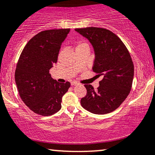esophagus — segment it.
<instances>
[{"mask_svg":"<svg viewBox=\"0 0 155 155\" xmlns=\"http://www.w3.org/2000/svg\"><path fill=\"white\" fill-rule=\"evenodd\" d=\"M71 86H76V85H78L79 84H78L77 82H71Z\"/></svg>","mask_w":155,"mask_h":155,"instance_id":"34e87169","label":"esophagus"}]
</instances>
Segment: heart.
<instances>
[{
  "instance_id": "1",
  "label": "heart",
  "mask_w": 155,
  "mask_h": 155,
  "mask_svg": "<svg viewBox=\"0 0 155 155\" xmlns=\"http://www.w3.org/2000/svg\"><path fill=\"white\" fill-rule=\"evenodd\" d=\"M89 48V44H88L85 41H79V44H78L77 46H76V49H77V48Z\"/></svg>"
}]
</instances>
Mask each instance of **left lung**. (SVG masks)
Wrapping results in <instances>:
<instances>
[{
  "label": "left lung",
  "mask_w": 155,
  "mask_h": 155,
  "mask_svg": "<svg viewBox=\"0 0 155 155\" xmlns=\"http://www.w3.org/2000/svg\"><path fill=\"white\" fill-rule=\"evenodd\" d=\"M75 31L91 44L95 54L92 69L104 77L97 91L90 84L84 85L87 92L81 104L96 114L110 113L121 104L132 89L134 64L130 53L121 39L107 29L89 27Z\"/></svg>",
  "instance_id": "left-lung-1"
}]
</instances>
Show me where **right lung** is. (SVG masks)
Here are the masks:
<instances>
[{
    "instance_id": "right-lung-1",
    "label": "right lung",
    "mask_w": 155,
    "mask_h": 155,
    "mask_svg": "<svg viewBox=\"0 0 155 155\" xmlns=\"http://www.w3.org/2000/svg\"><path fill=\"white\" fill-rule=\"evenodd\" d=\"M70 29H51L38 33L27 43L18 61L15 81L19 95L34 113L50 116L61 108L68 81L54 80L49 70L57 62L62 43Z\"/></svg>"
}]
</instances>
